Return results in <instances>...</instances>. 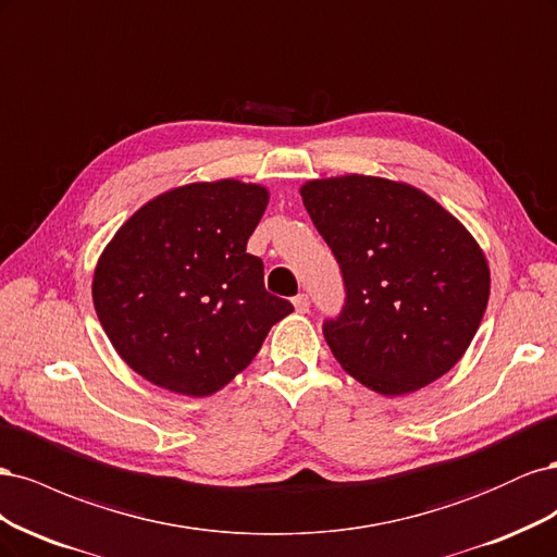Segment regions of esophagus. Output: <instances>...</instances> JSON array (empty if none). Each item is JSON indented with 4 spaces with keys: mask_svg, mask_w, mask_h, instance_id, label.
<instances>
[{
    "mask_svg": "<svg viewBox=\"0 0 557 557\" xmlns=\"http://www.w3.org/2000/svg\"><path fill=\"white\" fill-rule=\"evenodd\" d=\"M293 305H295V309H297V313H307L309 311V295H297L295 299H293Z\"/></svg>",
    "mask_w": 557,
    "mask_h": 557,
    "instance_id": "34e87169",
    "label": "esophagus"
}]
</instances>
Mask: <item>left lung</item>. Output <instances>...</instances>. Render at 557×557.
<instances>
[{"instance_id":"8db88e82","label":"left lung","mask_w":557,"mask_h":557,"mask_svg":"<svg viewBox=\"0 0 557 557\" xmlns=\"http://www.w3.org/2000/svg\"><path fill=\"white\" fill-rule=\"evenodd\" d=\"M299 193L342 267L344 309L323 323L336 362L387 397L458 364L491 295L487 260L458 218L379 176L318 178Z\"/></svg>"}]
</instances>
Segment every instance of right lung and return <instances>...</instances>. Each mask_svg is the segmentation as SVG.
Segmentation results:
<instances>
[{"label": "right lung", "instance_id": "obj_1", "mask_svg": "<svg viewBox=\"0 0 557 557\" xmlns=\"http://www.w3.org/2000/svg\"><path fill=\"white\" fill-rule=\"evenodd\" d=\"M267 201L256 183H190L150 199L115 232L92 301L117 356L146 381L213 395L293 313L264 290V264L246 252Z\"/></svg>", "mask_w": 557, "mask_h": 557}]
</instances>
